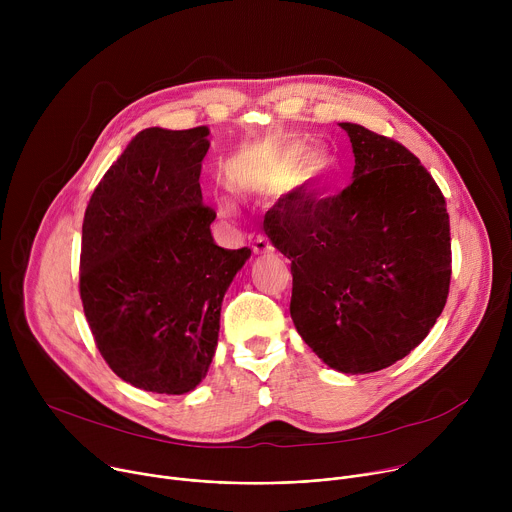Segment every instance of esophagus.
<instances>
[{"instance_id":"obj_1","label":"esophagus","mask_w":512,"mask_h":512,"mask_svg":"<svg viewBox=\"0 0 512 512\" xmlns=\"http://www.w3.org/2000/svg\"><path fill=\"white\" fill-rule=\"evenodd\" d=\"M253 253H257V255H265V253H273V245L269 243V239L267 237H257L255 241H253Z\"/></svg>"}]
</instances>
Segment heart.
<instances>
[{"label": "heart", "mask_w": 512, "mask_h": 512, "mask_svg": "<svg viewBox=\"0 0 512 512\" xmlns=\"http://www.w3.org/2000/svg\"><path fill=\"white\" fill-rule=\"evenodd\" d=\"M334 164L332 154L312 150L306 141H287L243 160L237 170V184L255 192L279 190L294 180L298 184H316L334 170ZM221 212H231L227 202H221Z\"/></svg>", "instance_id": "heart-1"}]
</instances>
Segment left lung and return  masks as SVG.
<instances>
[{"instance_id": "8db88e82", "label": "left lung", "mask_w": 512, "mask_h": 512, "mask_svg": "<svg viewBox=\"0 0 512 512\" xmlns=\"http://www.w3.org/2000/svg\"><path fill=\"white\" fill-rule=\"evenodd\" d=\"M340 127L352 143V182L322 200L277 202L263 225L291 259L298 334L330 369L367 375L407 356L440 318L450 216L442 190L401 143L356 123Z\"/></svg>"}]
</instances>
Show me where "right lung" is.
<instances>
[{
	"label": "right lung",
	"instance_id": "1",
	"mask_svg": "<svg viewBox=\"0 0 512 512\" xmlns=\"http://www.w3.org/2000/svg\"><path fill=\"white\" fill-rule=\"evenodd\" d=\"M208 127L139 131L83 221L81 300L97 348L125 383L184 395L206 377L223 298L251 249H223L202 204Z\"/></svg>",
	"mask_w": 512,
	"mask_h": 512
}]
</instances>
